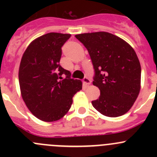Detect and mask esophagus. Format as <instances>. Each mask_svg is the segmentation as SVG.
I'll use <instances>...</instances> for the list:
<instances>
[{"instance_id":"1","label":"esophagus","mask_w":157,"mask_h":157,"mask_svg":"<svg viewBox=\"0 0 157 157\" xmlns=\"http://www.w3.org/2000/svg\"><path fill=\"white\" fill-rule=\"evenodd\" d=\"M83 83H85L86 85H90V83H91V80H90V79L86 77H85L84 78H83Z\"/></svg>"}]
</instances>
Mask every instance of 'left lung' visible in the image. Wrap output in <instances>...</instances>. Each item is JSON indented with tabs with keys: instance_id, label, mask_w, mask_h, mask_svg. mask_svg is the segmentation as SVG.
<instances>
[{
	"instance_id": "obj_1",
	"label": "left lung",
	"mask_w": 157,
	"mask_h": 157,
	"mask_svg": "<svg viewBox=\"0 0 157 157\" xmlns=\"http://www.w3.org/2000/svg\"><path fill=\"white\" fill-rule=\"evenodd\" d=\"M75 37L87 49L95 71L93 84L100 90L93 106L105 116L124 115L140 90L141 68L136 52L122 39L106 32Z\"/></svg>"
}]
</instances>
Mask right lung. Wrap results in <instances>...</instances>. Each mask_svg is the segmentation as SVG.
Segmentation results:
<instances>
[{"label": "right lung", "instance_id": "right-lung-1", "mask_svg": "<svg viewBox=\"0 0 157 157\" xmlns=\"http://www.w3.org/2000/svg\"><path fill=\"white\" fill-rule=\"evenodd\" d=\"M71 34L50 33L33 40L22 57L19 83L22 98L33 115L43 121L61 119L82 90L80 80L60 65L61 47ZM62 75L66 76L63 79ZM63 80H62V79Z\"/></svg>", "mask_w": 157, "mask_h": 157}]
</instances>
